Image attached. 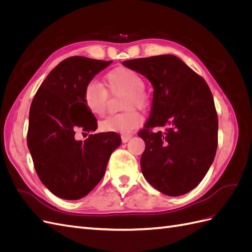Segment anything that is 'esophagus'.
I'll return each mask as SVG.
<instances>
[{"label": "esophagus", "mask_w": 252, "mask_h": 252, "mask_svg": "<svg viewBox=\"0 0 252 252\" xmlns=\"http://www.w3.org/2000/svg\"><path fill=\"white\" fill-rule=\"evenodd\" d=\"M121 138H122V141H123L124 143H126V142H128L129 140L132 138V134H122Z\"/></svg>", "instance_id": "34e87169"}]
</instances>
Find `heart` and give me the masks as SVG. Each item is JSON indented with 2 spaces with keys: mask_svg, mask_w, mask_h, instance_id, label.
<instances>
[{
  "mask_svg": "<svg viewBox=\"0 0 252 252\" xmlns=\"http://www.w3.org/2000/svg\"><path fill=\"white\" fill-rule=\"evenodd\" d=\"M106 88L96 81L89 82L84 89L83 101L87 109L96 117H103L109 103V94L126 93L123 107L129 110L125 113L112 114L101 123L104 131L127 133L139 127L142 117L133 108L145 109L148 105V94L145 91V83L141 75L129 68L119 67L105 75Z\"/></svg>",
  "mask_w": 252,
  "mask_h": 252,
  "instance_id": "obj_1",
  "label": "heart"
}]
</instances>
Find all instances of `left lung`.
I'll list each match as a JSON object with an SVG mask.
<instances>
[{
  "label": "left lung",
  "instance_id": "obj_1",
  "mask_svg": "<svg viewBox=\"0 0 252 252\" xmlns=\"http://www.w3.org/2000/svg\"><path fill=\"white\" fill-rule=\"evenodd\" d=\"M154 86L149 120L139 136L145 141L143 175L170 196L199 185L216 157L218 114L207 83L181 59L163 55L124 61ZM165 131L154 132V127Z\"/></svg>",
  "mask_w": 252,
  "mask_h": 252
}]
</instances>
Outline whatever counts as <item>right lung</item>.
<instances>
[{
    "instance_id": "right-lung-1",
    "label": "right lung",
    "mask_w": 252,
    "mask_h": 252,
    "mask_svg": "<svg viewBox=\"0 0 252 252\" xmlns=\"http://www.w3.org/2000/svg\"><path fill=\"white\" fill-rule=\"evenodd\" d=\"M112 61L70 57L41 84L29 110L27 145L43 184L64 200L87 195L102 180L113 150L121 145L117 132L89 134L96 119L84 104L87 84Z\"/></svg>"
}]
</instances>
